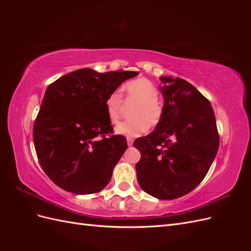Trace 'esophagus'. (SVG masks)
I'll list each match as a JSON object with an SVG mask.
<instances>
[{
  "label": "esophagus",
  "instance_id": "obj_1",
  "mask_svg": "<svg viewBox=\"0 0 251 251\" xmlns=\"http://www.w3.org/2000/svg\"><path fill=\"white\" fill-rule=\"evenodd\" d=\"M126 141H127V146H128V147H132V146H133V139H132V138L127 137V138H126Z\"/></svg>",
  "mask_w": 251,
  "mask_h": 251
}]
</instances>
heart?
Masks as SVG:
<instances>
[{
	"instance_id": "heart-1",
	"label": "heart",
	"mask_w": 251,
	"mask_h": 251,
	"mask_svg": "<svg viewBox=\"0 0 251 251\" xmlns=\"http://www.w3.org/2000/svg\"><path fill=\"white\" fill-rule=\"evenodd\" d=\"M124 96L127 101L136 104L130 113L131 119L125 120L116 126V133L126 137H137L146 133L148 127H154L160 124L163 116V107L158 101V89L147 78H138L126 82L124 87ZM105 111L112 124H117L123 100L117 92L108 95L104 101Z\"/></svg>"
}]
</instances>
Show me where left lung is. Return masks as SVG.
I'll return each instance as SVG.
<instances>
[{"label":"left lung","mask_w":251,"mask_h":251,"mask_svg":"<svg viewBox=\"0 0 251 251\" xmlns=\"http://www.w3.org/2000/svg\"><path fill=\"white\" fill-rule=\"evenodd\" d=\"M163 116L153 133L134 141L142 191L162 200L192 192L206 176L217 155L219 133L209 100L186 80L160 77Z\"/></svg>","instance_id":"left-lung-1"}]
</instances>
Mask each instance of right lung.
I'll list each match as a JSON object with an SVG mask.
<instances>
[{"label":"right lung","instance_id":"obj_1","mask_svg":"<svg viewBox=\"0 0 251 251\" xmlns=\"http://www.w3.org/2000/svg\"><path fill=\"white\" fill-rule=\"evenodd\" d=\"M138 72L79 69L48 86L33 126L37 159L60 188L76 195L100 192L127 148L114 135L104 101Z\"/></svg>","mask_w":251,"mask_h":251}]
</instances>
